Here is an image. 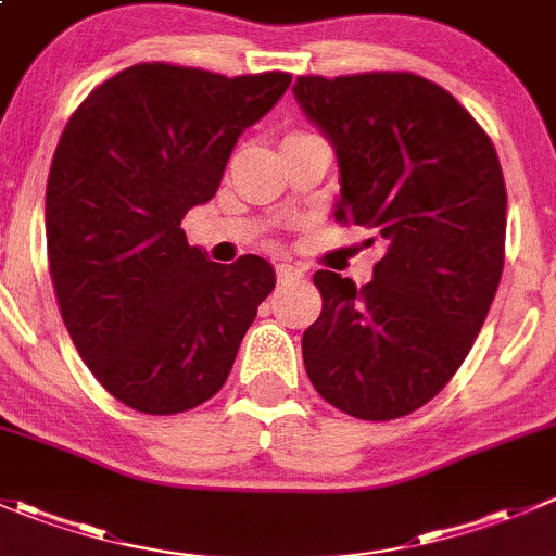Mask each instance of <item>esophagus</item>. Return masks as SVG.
<instances>
[{"mask_svg":"<svg viewBox=\"0 0 556 556\" xmlns=\"http://www.w3.org/2000/svg\"><path fill=\"white\" fill-rule=\"evenodd\" d=\"M279 282H301L304 279V271L299 266H290V263H279L277 266Z\"/></svg>","mask_w":556,"mask_h":556,"instance_id":"1","label":"esophagus"}]
</instances>
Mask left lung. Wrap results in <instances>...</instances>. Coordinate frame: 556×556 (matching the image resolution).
Instances as JSON below:
<instances>
[{
	"label": "left lung",
	"mask_w": 556,
	"mask_h": 556,
	"mask_svg": "<svg viewBox=\"0 0 556 556\" xmlns=\"http://www.w3.org/2000/svg\"><path fill=\"white\" fill-rule=\"evenodd\" d=\"M293 94L337 152L333 219L386 244L364 288L315 271L323 312L301 339L306 375L342 413L402 418L456 375L497 293L508 208L497 152L421 75H301Z\"/></svg>",
	"instance_id": "obj_1"
}]
</instances>
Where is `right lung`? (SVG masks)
<instances>
[{"instance_id":"obj_1","label":"right lung","mask_w":556,"mask_h":556,"mask_svg":"<svg viewBox=\"0 0 556 556\" xmlns=\"http://www.w3.org/2000/svg\"><path fill=\"white\" fill-rule=\"evenodd\" d=\"M288 86V73L143 62L70 116L48 174V266L80 358L127 407L174 415L212 399L277 285L257 255L208 261L181 219L212 201L239 135Z\"/></svg>"}]
</instances>
